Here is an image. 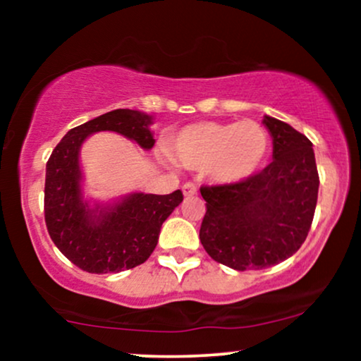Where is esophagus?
<instances>
[{"mask_svg": "<svg viewBox=\"0 0 361 361\" xmlns=\"http://www.w3.org/2000/svg\"><path fill=\"white\" fill-rule=\"evenodd\" d=\"M197 190H199V189H197V185L194 184V182H185V184L182 185V192H184L185 197L195 195Z\"/></svg>", "mask_w": 361, "mask_h": 361, "instance_id": "1", "label": "esophagus"}]
</instances>
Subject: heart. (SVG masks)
<instances>
[{"label":"heart","mask_w":361,"mask_h":361,"mask_svg":"<svg viewBox=\"0 0 361 361\" xmlns=\"http://www.w3.org/2000/svg\"><path fill=\"white\" fill-rule=\"evenodd\" d=\"M268 149V133L253 120L197 123L177 133L172 141V154L180 166L209 169L220 184H236L255 176Z\"/></svg>","instance_id":"heart-1"}]
</instances>
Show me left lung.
<instances>
[{
    "label": "left lung",
    "instance_id": "8db88e82",
    "mask_svg": "<svg viewBox=\"0 0 361 361\" xmlns=\"http://www.w3.org/2000/svg\"><path fill=\"white\" fill-rule=\"evenodd\" d=\"M273 162L250 179L204 185L200 241L216 263L236 271L288 259L307 238L319 194L312 142L288 123L264 116Z\"/></svg>",
    "mask_w": 361,
    "mask_h": 361
}]
</instances>
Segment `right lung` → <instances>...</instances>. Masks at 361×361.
<instances>
[{
	"label": "right lung",
	"instance_id": "1",
	"mask_svg": "<svg viewBox=\"0 0 361 361\" xmlns=\"http://www.w3.org/2000/svg\"><path fill=\"white\" fill-rule=\"evenodd\" d=\"M151 123L152 116L136 110L108 111L72 128L49 157L44 189L47 231L61 253L87 273H120L145 263L162 224L184 200L180 190L167 195L135 192L108 205H90L83 199L78 162L83 141L93 133L115 131L147 151L154 146Z\"/></svg>",
	"mask_w": 361,
	"mask_h": 361
}]
</instances>
